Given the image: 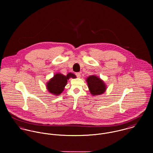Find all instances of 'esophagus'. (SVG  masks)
Listing matches in <instances>:
<instances>
[{"label":"esophagus","mask_w":153,"mask_h":153,"mask_svg":"<svg viewBox=\"0 0 153 153\" xmlns=\"http://www.w3.org/2000/svg\"><path fill=\"white\" fill-rule=\"evenodd\" d=\"M76 76H77V77L79 78V77H80L81 74H80V73H76Z\"/></svg>","instance_id":"esophagus-1"}]
</instances>
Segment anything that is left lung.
<instances>
[{"mask_svg":"<svg viewBox=\"0 0 153 153\" xmlns=\"http://www.w3.org/2000/svg\"><path fill=\"white\" fill-rule=\"evenodd\" d=\"M89 91L93 95H99L104 93L106 86L103 82L96 76H91L86 79Z\"/></svg>","mask_w":153,"mask_h":153,"instance_id":"left-lung-1","label":"left lung"}]
</instances>
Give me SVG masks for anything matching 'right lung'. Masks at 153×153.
<instances>
[{
  "instance_id": "1",
  "label": "right lung",
  "mask_w": 153,
  "mask_h": 153,
  "mask_svg": "<svg viewBox=\"0 0 153 153\" xmlns=\"http://www.w3.org/2000/svg\"><path fill=\"white\" fill-rule=\"evenodd\" d=\"M70 77L74 79L76 76L71 73H68L66 76L60 73L56 74L47 83V88L48 91L55 95H59L63 91L64 87L67 85V80Z\"/></svg>"
}]
</instances>
